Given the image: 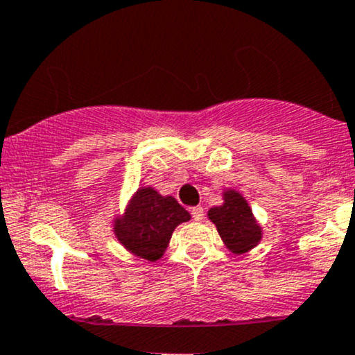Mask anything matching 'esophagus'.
Instances as JSON below:
<instances>
[{
	"label": "esophagus",
	"instance_id": "obj_1",
	"mask_svg": "<svg viewBox=\"0 0 355 355\" xmlns=\"http://www.w3.org/2000/svg\"><path fill=\"white\" fill-rule=\"evenodd\" d=\"M191 214H193L194 220H202L204 219V209L201 206H196L191 209Z\"/></svg>",
	"mask_w": 355,
	"mask_h": 355
}]
</instances>
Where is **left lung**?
Returning <instances> with one entry per match:
<instances>
[{"mask_svg": "<svg viewBox=\"0 0 355 355\" xmlns=\"http://www.w3.org/2000/svg\"><path fill=\"white\" fill-rule=\"evenodd\" d=\"M223 199L220 206L207 211V218L216 224L229 251L234 254L251 251L262 239V229L254 218L252 209L236 189L224 191Z\"/></svg>", "mask_w": 355, "mask_h": 355, "instance_id": "left-lung-1", "label": "left lung"}]
</instances>
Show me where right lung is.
<instances>
[{
	"instance_id": "obj_1",
	"label": "right lung",
	"mask_w": 355,
	"mask_h": 355,
	"mask_svg": "<svg viewBox=\"0 0 355 355\" xmlns=\"http://www.w3.org/2000/svg\"><path fill=\"white\" fill-rule=\"evenodd\" d=\"M191 214L173 196H161L153 187H139L126 211L114 219V234L129 252L146 261L161 259L174 229Z\"/></svg>"
}]
</instances>
